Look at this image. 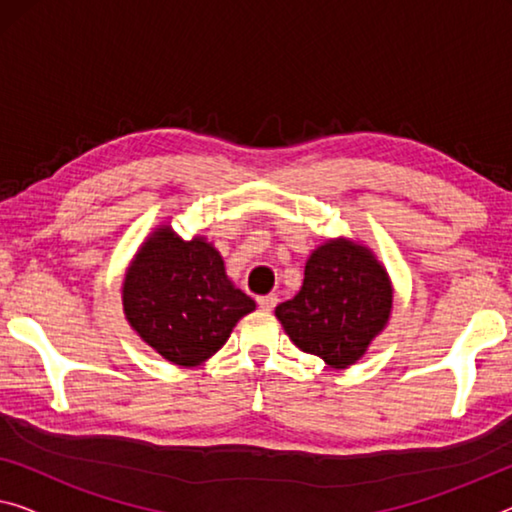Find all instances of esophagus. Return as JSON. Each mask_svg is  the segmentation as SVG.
Returning a JSON list of instances; mask_svg holds the SVG:
<instances>
[{
  "label": "esophagus",
  "instance_id": "34e87169",
  "mask_svg": "<svg viewBox=\"0 0 512 512\" xmlns=\"http://www.w3.org/2000/svg\"><path fill=\"white\" fill-rule=\"evenodd\" d=\"M277 302H279L277 295H263V297H258V306H261L263 311H272L274 306H277Z\"/></svg>",
  "mask_w": 512,
  "mask_h": 512
}]
</instances>
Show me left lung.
Returning a JSON list of instances; mask_svg holds the SVG:
<instances>
[{"instance_id":"obj_1","label":"left lung","mask_w":512,"mask_h":512,"mask_svg":"<svg viewBox=\"0 0 512 512\" xmlns=\"http://www.w3.org/2000/svg\"><path fill=\"white\" fill-rule=\"evenodd\" d=\"M391 309L389 272L373 249L332 238L311 251L300 293L281 302L274 316L297 348L341 371L366 355Z\"/></svg>"}]
</instances>
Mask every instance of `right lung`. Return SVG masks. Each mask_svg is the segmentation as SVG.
<instances>
[{
    "label": "right lung",
    "instance_id": "add662e5",
    "mask_svg": "<svg viewBox=\"0 0 512 512\" xmlns=\"http://www.w3.org/2000/svg\"><path fill=\"white\" fill-rule=\"evenodd\" d=\"M123 313L146 345L176 366H199L256 309L235 288L224 258L203 235L183 240L160 224L141 242L123 279Z\"/></svg>",
    "mask_w": 512,
    "mask_h": 512
}]
</instances>
